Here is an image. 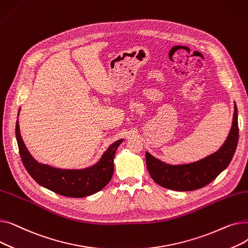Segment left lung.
Listing matches in <instances>:
<instances>
[{"instance_id": "8db88e82", "label": "left lung", "mask_w": 248, "mask_h": 248, "mask_svg": "<svg viewBox=\"0 0 248 248\" xmlns=\"http://www.w3.org/2000/svg\"><path fill=\"white\" fill-rule=\"evenodd\" d=\"M237 107L234 102V114L229 135L217 152L197 162L170 165L146 152V163L152 179L160 186L175 191H193L208 185L224 171L231 162L238 142Z\"/></svg>"}]
</instances>
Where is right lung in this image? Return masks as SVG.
I'll return each instance as SVG.
<instances>
[{
  "label": "right lung",
  "mask_w": 248,
  "mask_h": 248,
  "mask_svg": "<svg viewBox=\"0 0 248 248\" xmlns=\"http://www.w3.org/2000/svg\"><path fill=\"white\" fill-rule=\"evenodd\" d=\"M16 139L21 160L30 176L42 187L71 198L89 196L100 191L109 183L113 175L115 152L124 141L123 139L114 141L93 166L78 170H66L40 164L32 157L21 137L18 121L16 122Z\"/></svg>",
  "instance_id": "right-lung-1"
}]
</instances>
